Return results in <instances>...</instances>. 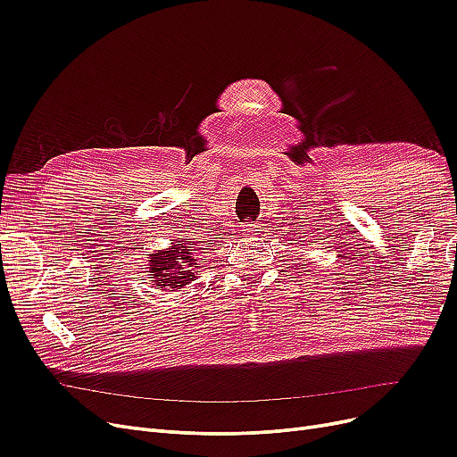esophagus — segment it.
Masks as SVG:
<instances>
[{"mask_svg": "<svg viewBox=\"0 0 457 457\" xmlns=\"http://www.w3.org/2000/svg\"><path fill=\"white\" fill-rule=\"evenodd\" d=\"M245 231H253V224H246V228H245Z\"/></svg>", "mask_w": 457, "mask_h": 457, "instance_id": "esophagus-1", "label": "esophagus"}]
</instances>
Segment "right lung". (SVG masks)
I'll return each instance as SVG.
<instances>
[{
  "instance_id": "right-lung-1",
  "label": "right lung",
  "mask_w": 457,
  "mask_h": 457,
  "mask_svg": "<svg viewBox=\"0 0 457 457\" xmlns=\"http://www.w3.org/2000/svg\"><path fill=\"white\" fill-rule=\"evenodd\" d=\"M181 241V245H172L166 250H157L150 253V265L148 272L152 276V285L161 291H178L183 289L185 285L195 281L196 276V259L192 255V246Z\"/></svg>"
}]
</instances>
